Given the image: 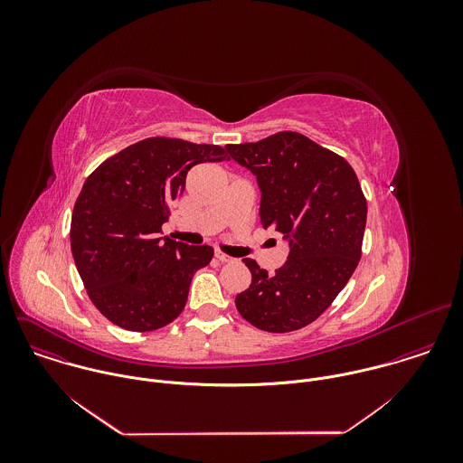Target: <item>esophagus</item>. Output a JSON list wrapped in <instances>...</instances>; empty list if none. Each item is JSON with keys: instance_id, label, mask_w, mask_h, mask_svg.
<instances>
[{"instance_id": "1", "label": "esophagus", "mask_w": 463, "mask_h": 463, "mask_svg": "<svg viewBox=\"0 0 463 463\" xmlns=\"http://www.w3.org/2000/svg\"><path fill=\"white\" fill-rule=\"evenodd\" d=\"M215 259L219 260V262H232V257H228V255H224L222 251H215Z\"/></svg>"}]
</instances>
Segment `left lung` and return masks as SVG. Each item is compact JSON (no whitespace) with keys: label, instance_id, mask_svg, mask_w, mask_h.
Here are the masks:
<instances>
[{"label":"left lung","instance_id":"obj_1","mask_svg":"<svg viewBox=\"0 0 463 463\" xmlns=\"http://www.w3.org/2000/svg\"><path fill=\"white\" fill-rule=\"evenodd\" d=\"M262 191L260 224L290 241L285 265L267 274L251 259V285L237 294L253 326L287 333L314 323L345 287L362 257L367 201L345 158L298 132L226 144Z\"/></svg>","mask_w":463,"mask_h":463}]
</instances>
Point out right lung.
I'll list each match as a JSON object with an SVG mask.
<instances>
[{"instance_id":"1","label":"right lung","mask_w":463,"mask_h":463,"mask_svg":"<svg viewBox=\"0 0 463 463\" xmlns=\"http://www.w3.org/2000/svg\"><path fill=\"white\" fill-rule=\"evenodd\" d=\"M224 147L149 137L109 156L85 180L71 217V251L92 305L123 330L153 331L184 310L194 272L213 250L160 239L173 201L201 162Z\"/></svg>"}]
</instances>
